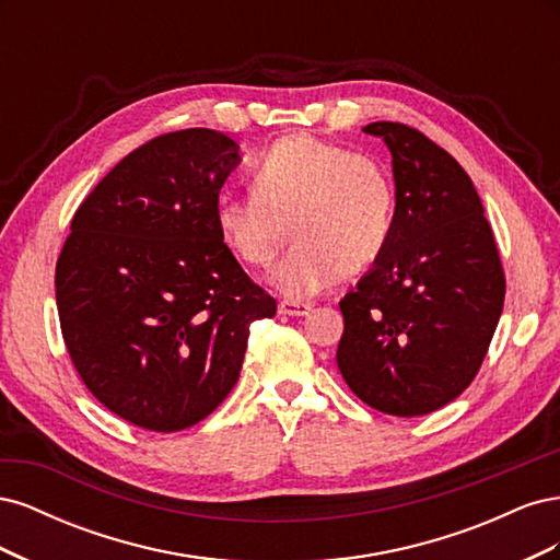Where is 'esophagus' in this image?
<instances>
[{"label":"esophagus","mask_w":560,"mask_h":560,"mask_svg":"<svg viewBox=\"0 0 560 560\" xmlns=\"http://www.w3.org/2000/svg\"><path fill=\"white\" fill-rule=\"evenodd\" d=\"M278 313L284 317H303L311 313V303H301V301H280Z\"/></svg>","instance_id":"34e87169"}]
</instances>
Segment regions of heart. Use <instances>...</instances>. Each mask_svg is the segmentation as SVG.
<instances>
[{
	"instance_id": "obj_1",
	"label": "heart",
	"mask_w": 560,
	"mask_h": 560,
	"mask_svg": "<svg viewBox=\"0 0 560 560\" xmlns=\"http://www.w3.org/2000/svg\"><path fill=\"white\" fill-rule=\"evenodd\" d=\"M395 184L376 159L313 135H287L252 167V194L214 206L219 238L238 261L266 268L294 245L270 284L301 301L341 276L362 273L385 252L395 226Z\"/></svg>"
}]
</instances>
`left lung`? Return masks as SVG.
Masks as SVG:
<instances>
[{"instance_id":"left-lung-1","label":"left lung","mask_w":560,"mask_h":560,"mask_svg":"<svg viewBox=\"0 0 560 560\" xmlns=\"http://www.w3.org/2000/svg\"><path fill=\"white\" fill-rule=\"evenodd\" d=\"M362 130L393 156L395 226L381 259L341 301L336 362L376 411L425 416L477 376L502 315L504 273L463 165L404 124Z\"/></svg>"}]
</instances>
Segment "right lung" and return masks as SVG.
<instances>
[{
    "instance_id": "add662e5",
    "label": "right lung",
    "mask_w": 560,
    "mask_h": 560,
    "mask_svg": "<svg viewBox=\"0 0 560 560\" xmlns=\"http://www.w3.org/2000/svg\"><path fill=\"white\" fill-rule=\"evenodd\" d=\"M241 161L219 130L161 135L72 219L56 266L65 346L93 397L138 428L177 432L210 416L241 376L249 325L278 311L214 224Z\"/></svg>"
}]
</instances>
